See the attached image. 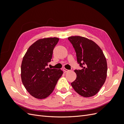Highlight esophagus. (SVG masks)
Instances as JSON below:
<instances>
[{"mask_svg": "<svg viewBox=\"0 0 124 124\" xmlns=\"http://www.w3.org/2000/svg\"><path fill=\"white\" fill-rule=\"evenodd\" d=\"M63 71H64L65 72H69V70H67V69H66V68H63Z\"/></svg>", "mask_w": 124, "mask_h": 124, "instance_id": "1", "label": "esophagus"}]
</instances>
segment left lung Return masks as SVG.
I'll return each mask as SVG.
<instances>
[{"mask_svg":"<svg viewBox=\"0 0 124 124\" xmlns=\"http://www.w3.org/2000/svg\"><path fill=\"white\" fill-rule=\"evenodd\" d=\"M76 51L81 70H75L77 78L71 83L84 97L95 95L104 84L107 76V62L101 48L93 41L81 36L68 38Z\"/></svg>","mask_w":124,"mask_h":124,"instance_id":"left-lung-1","label":"left lung"}]
</instances>
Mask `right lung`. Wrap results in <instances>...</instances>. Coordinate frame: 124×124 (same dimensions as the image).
<instances>
[{"label":"right lung","mask_w":124,"mask_h":124,"mask_svg":"<svg viewBox=\"0 0 124 124\" xmlns=\"http://www.w3.org/2000/svg\"><path fill=\"white\" fill-rule=\"evenodd\" d=\"M58 41L56 37L38 40L29 46L22 60V83L29 94L37 99L49 96L63 73L61 69L46 68Z\"/></svg>","instance_id":"obj_1"}]
</instances>
